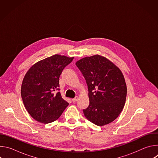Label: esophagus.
<instances>
[{"mask_svg": "<svg viewBox=\"0 0 158 158\" xmlns=\"http://www.w3.org/2000/svg\"><path fill=\"white\" fill-rule=\"evenodd\" d=\"M77 100H78V97H77V96H76L74 98H73V99H72V101H73L74 102H76Z\"/></svg>", "mask_w": 158, "mask_h": 158, "instance_id": "1", "label": "esophagus"}]
</instances>
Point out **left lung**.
<instances>
[{
    "label": "left lung",
    "mask_w": 158,
    "mask_h": 158,
    "mask_svg": "<svg viewBox=\"0 0 158 158\" xmlns=\"http://www.w3.org/2000/svg\"><path fill=\"white\" fill-rule=\"evenodd\" d=\"M76 65L85 79L89 91V105L83 109L85 117L99 126L114 121L124 106L127 95L121 70L99 55L82 58Z\"/></svg>",
    "instance_id": "left-lung-1"
}]
</instances>
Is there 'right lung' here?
<instances>
[{
  "instance_id": "add662e5",
  "label": "right lung",
  "mask_w": 158,
  "mask_h": 158,
  "mask_svg": "<svg viewBox=\"0 0 158 158\" xmlns=\"http://www.w3.org/2000/svg\"><path fill=\"white\" fill-rule=\"evenodd\" d=\"M73 59L56 54L37 62L26 74L21 97L26 110L37 121L44 124L55 121L69 105L59 92V77Z\"/></svg>"
}]
</instances>
